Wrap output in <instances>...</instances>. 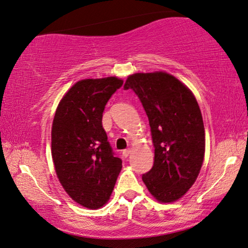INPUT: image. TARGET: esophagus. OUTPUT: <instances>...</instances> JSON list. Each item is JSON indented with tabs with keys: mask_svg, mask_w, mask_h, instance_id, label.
I'll return each instance as SVG.
<instances>
[{
	"mask_svg": "<svg viewBox=\"0 0 248 248\" xmlns=\"http://www.w3.org/2000/svg\"><path fill=\"white\" fill-rule=\"evenodd\" d=\"M130 154H131V149H130V148H127V149L123 150V156H124V157H128Z\"/></svg>",
	"mask_w": 248,
	"mask_h": 248,
	"instance_id": "34e87169",
	"label": "esophagus"
}]
</instances>
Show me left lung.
<instances>
[{
  "label": "left lung",
  "instance_id": "1",
  "mask_svg": "<svg viewBox=\"0 0 248 248\" xmlns=\"http://www.w3.org/2000/svg\"><path fill=\"white\" fill-rule=\"evenodd\" d=\"M124 88L139 96L152 131L154 166L143 182L159 202L176 201L196 182L204 159V124L195 95L164 72L130 75Z\"/></svg>",
  "mask_w": 248,
  "mask_h": 248
}]
</instances>
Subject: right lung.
Masks as SVG:
<instances>
[{"label":"right lung","mask_w":248,"mask_h":248,"mask_svg":"<svg viewBox=\"0 0 248 248\" xmlns=\"http://www.w3.org/2000/svg\"><path fill=\"white\" fill-rule=\"evenodd\" d=\"M123 84L113 76L77 81L53 118L51 155L57 176L73 200L91 210L108 201L123 168L102 125L105 105Z\"/></svg>","instance_id":"add662e5"}]
</instances>
